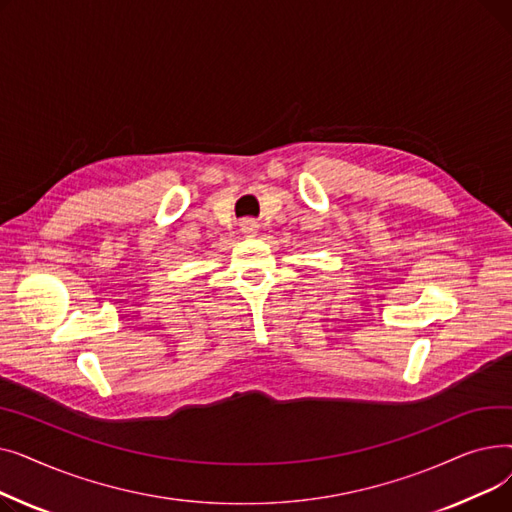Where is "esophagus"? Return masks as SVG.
Instances as JSON below:
<instances>
[{
	"instance_id": "34e87169",
	"label": "esophagus",
	"mask_w": 512,
	"mask_h": 512,
	"mask_svg": "<svg viewBox=\"0 0 512 512\" xmlns=\"http://www.w3.org/2000/svg\"><path fill=\"white\" fill-rule=\"evenodd\" d=\"M240 230H242V234H245V236H255L257 230H259V224L255 220L247 218V220L240 222Z\"/></svg>"
}]
</instances>
